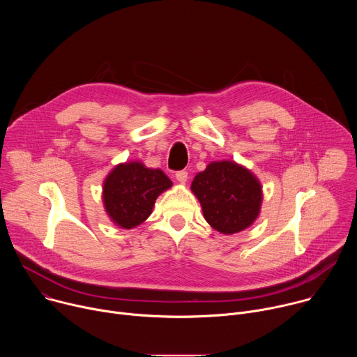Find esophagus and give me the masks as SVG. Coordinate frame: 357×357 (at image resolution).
<instances>
[{
  "instance_id": "obj_1",
  "label": "esophagus",
  "mask_w": 357,
  "mask_h": 357,
  "mask_svg": "<svg viewBox=\"0 0 357 357\" xmlns=\"http://www.w3.org/2000/svg\"><path fill=\"white\" fill-rule=\"evenodd\" d=\"M175 178H176V181H178L179 183H186V181H188V172H186V171H178V172L175 174Z\"/></svg>"
}]
</instances>
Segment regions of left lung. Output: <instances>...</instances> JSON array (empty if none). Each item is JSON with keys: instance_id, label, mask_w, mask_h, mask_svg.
Segmentation results:
<instances>
[{"instance_id": "8db88e82", "label": "left lung", "mask_w": 357, "mask_h": 357, "mask_svg": "<svg viewBox=\"0 0 357 357\" xmlns=\"http://www.w3.org/2000/svg\"><path fill=\"white\" fill-rule=\"evenodd\" d=\"M205 220L222 234L250 227L260 215L263 188L259 178L234 161H213L190 185Z\"/></svg>"}]
</instances>
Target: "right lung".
<instances>
[{"instance_id":"right-lung-1","label":"right lung","mask_w":357,"mask_h":357,"mask_svg":"<svg viewBox=\"0 0 357 357\" xmlns=\"http://www.w3.org/2000/svg\"><path fill=\"white\" fill-rule=\"evenodd\" d=\"M172 186L161 171L141 161L116 165L103 182V203L107 216L121 229H134L152 213L157 197Z\"/></svg>"}]
</instances>
